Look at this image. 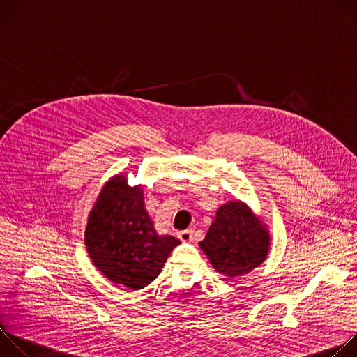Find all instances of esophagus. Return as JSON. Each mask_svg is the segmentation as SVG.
<instances>
[{
    "label": "esophagus",
    "instance_id": "obj_1",
    "mask_svg": "<svg viewBox=\"0 0 357 357\" xmlns=\"http://www.w3.org/2000/svg\"><path fill=\"white\" fill-rule=\"evenodd\" d=\"M178 237H179V238H181V241H183V243L192 241V240H193V231H192V230H183V231H179V233H178Z\"/></svg>",
    "mask_w": 357,
    "mask_h": 357
}]
</instances>
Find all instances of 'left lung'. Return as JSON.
Segmentation results:
<instances>
[{
  "label": "left lung",
  "mask_w": 357,
  "mask_h": 357,
  "mask_svg": "<svg viewBox=\"0 0 357 357\" xmlns=\"http://www.w3.org/2000/svg\"><path fill=\"white\" fill-rule=\"evenodd\" d=\"M199 245L218 273L234 278L250 273L267 259L270 234L245 203L234 200L218 209Z\"/></svg>",
  "instance_id": "obj_1"
}]
</instances>
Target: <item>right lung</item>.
I'll use <instances>...</instances> for the list:
<instances>
[{
	"label": "right lung",
	"instance_id": "1",
	"mask_svg": "<svg viewBox=\"0 0 357 357\" xmlns=\"http://www.w3.org/2000/svg\"><path fill=\"white\" fill-rule=\"evenodd\" d=\"M84 241L101 274L132 291L154 281L181 243L155 231L141 186H130L124 175L113 176L101 189L89 215Z\"/></svg>",
	"mask_w": 357,
	"mask_h": 357
}]
</instances>
